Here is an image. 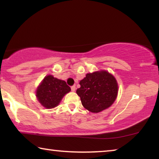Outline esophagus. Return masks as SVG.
<instances>
[{
	"instance_id": "34e87169",
	"label": "esophagus",
	"mask_w": 159,
	"mask_h": 159,
	"mask_svg": "<svg viewBox=\"0 0 159 159\" xmlns=\"http://www.w3.org/2000/svg\"><path fill=\"white\" fill-rule=\"evenodd\" d=\"M71 91H72V92H74V91L76 90V86H75V85L71 86Z\"/></svg>"
}]
</instances>
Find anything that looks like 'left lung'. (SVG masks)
<instances>
[{
    "mask_svg": "<svg viewBox=\"0 0 159 159\" xmlns=\"http://www.w3.org/2000/svg\"><path fill=\"white\" fill-rule=\"evenodd\" d=\"M76 90L83 106L93 113H99L111 107L118 95V83L107 71L86 74Z\"/></svg>",
    "mask_w": 159,
    "mask_h": 159,
    "instance_id": "obj_1",
    "label": "left lung"
}]
</instances>
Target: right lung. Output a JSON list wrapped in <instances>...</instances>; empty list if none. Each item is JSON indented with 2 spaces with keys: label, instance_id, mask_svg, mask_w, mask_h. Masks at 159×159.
Returning a JSON list of instances; mask_svg holds the SVG:
<instances>
[{
  "label": "right lung",
  "instance_id": "obj_1",
  "mask_svg": "<svg viewBox=\"0 0 159 159\" xmlns=\"http://www.w3.org/2000/svg\"><path fill=\"white\" fill-rule=\"evenodd\" d=\"M70 91L71 88L64 80L48 75L38 87L36 95L42 106L46 109H52L60 104L63 97Z\"/></svg>",
  "mask_w": 159,
  "mask_h": 159
}]
</instances>
